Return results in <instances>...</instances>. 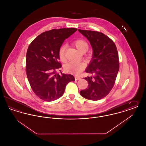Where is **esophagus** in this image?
<instances>
[{
    "mask_svg": "<svg viewBox=\"0 0 146 146\" xmlns=\"http://www.w3.org/2000/svg\"><path fill=\"white\" fill-rule=\"evenodd\" d=\"M75 79H76V80H80V79H81V78H80V77H79V76H75Z\"/></svg>",
    "mask_w": 146,
    "mask_h": 146,
    "instance_id": "1",
    "label": "esophagus"
}]
</instances>
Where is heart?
<instances>
[{"label":"heart","mask_w":146,"mask_h":146,"mask_svg":"<svg viewBox=\"0 0 146 146\" xmlns=\"http://www.w3.org/2000/svg\"><path fill=\"white\" fill-rule=\"evenodd\" d=\"M73 44L76 48L82 52H86L89 49L88 43L83 39H77L73 42ZM66 48V46L65 45H62L58 50V56L62 61H64L65 59L64 54ZM84 67L85 65L83 63L70 62L65 65L64 70L68 73L78 74L84 70Z\"/></svg>","instance_id":"b5f03b06"}]
</instances>
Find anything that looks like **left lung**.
<instances>
[{"label":"left lung","instance_id":"1","mask_svg":"<svg viewBox=\"0 0 146 146\" xmlns=\"http://www.w3.org/2000/svg\"><path fill=\"white\" fill-rule=\"evenodd\" d=\"M78 31L88 39L93 50L92 58L85 70L93 76L84 78L89 85L80 94L88 100H99L110 92L115 83L119 70L117 49L111 39L101 32Z\"/></svg>","mask_w":146,"mask_h":146}]
</instances>
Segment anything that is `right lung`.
I'll use <instances>...</instances> for the list:
<instances>
[{
    "mask_svg": "<svg viewBox=\"0 0 146 146\" xmlns=\"http://www.w3.org/2000/svg\"><path fill=\"white\" fill-rule=\"evenodd\" d=\"M77 31L75 28L53 29L42 33L30 44L26 54V74L35 94L42 100L52 101L61 97L67 84L75 80L71 74H62L57 70L58 50L64 40Z\"/></svg>",
    "mask_w": 146,
    "mask_h": 146,
    "instance_id": "1",
    "label": "right lung"
}]
</instances>
